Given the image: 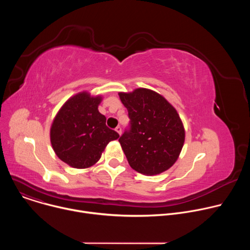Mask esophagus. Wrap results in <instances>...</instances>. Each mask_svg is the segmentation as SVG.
<instances>
[{
	"instance_id": "esophagus-1",
	"label": "esophagus",
	"mask_w": 250,
	"mask_h": 250,
	"mask_svg": "<svg viewBox=\"0 0 250 250\" xmlns=\"http://www.w3.org/2000/svg\"><path fill=\"white\" fill-rule=\"evenodd\" d=\"M116 131L121 135V134H122V127H121L120 125H119V126H117V127H116Z\"/></svg>"
}]
</instances>
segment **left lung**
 I'll return each mask as SVG.
<instances>
[{
	"label": "left lung",
	"instance_id": "left-lung-1",
	"mask_svg": "<svg viewBox=\"0 0 250 250\" xmlns=\"http://www.w3.org/2000/svg\"><path fill=\"white\" fill-rule=\"evenodd\" d=\"M119 96L130 120L129 127L119 139L130 167L150 176L166 171L179 157L185 140L177 111L149 89L138 88Z\"/></svg>",
	"mask_w": 250,
	"mask_h": 250
}]
</instances>
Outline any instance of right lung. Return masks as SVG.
<instances>
[{
  "instance_id": "obj_1",
  "label": "right lung",
  "mask_w": 250,
  "mask_h": 250,
  "mask_svg": "<svg viewBox=\"0 0 250 250\" xmlns=\"http://www.w3.org/2000/svg\"><path fill=\"white\" fill-rule=\"evenodd\" d=\"M101 96L81 92L71 97L57 113L50 128V141L56 155L69 166L83 169L93 166L119 133L105 125L98 105Z\"/></svg>"
}]
</instances>
